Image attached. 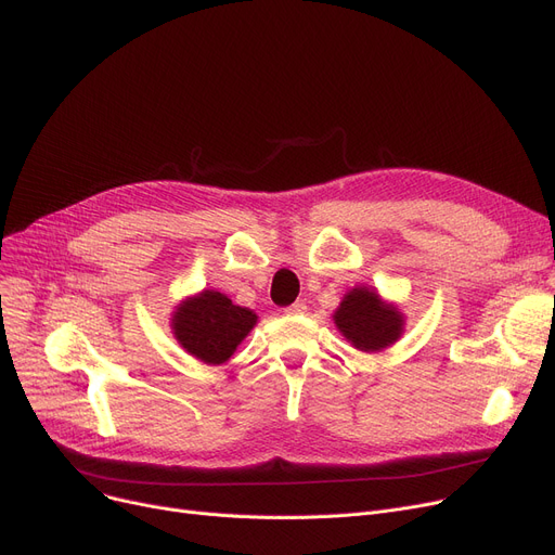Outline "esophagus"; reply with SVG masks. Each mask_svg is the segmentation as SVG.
<instances>
[{
    "label": "esophagus",
    "instance_id": "1",
    "mask_svg": "<svg viewBox=\"0 0 555 555\" xmlns=\"http://www.w3.org/2000/svg\"><path fill=\"white\" fill-rule=\"evenodd\" d=\"M285 312H287V315H304V312H306V304H304V301H295L293 306L285 308Z\"/></svg>",
    "mask_w": 555,
    "mask_h": 555
}]
</instances>
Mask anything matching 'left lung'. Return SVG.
Returning a JSON list of instances; mask_svg holds the SVG:
<instances>
[{"label": "left lung", "instance_id": "left-lung-1", "mask_svg": "<svg viewBox=\"0 0 555 555\" xmlns=\"http://www.w3.org/2000/svg\"><path fill=\"white\" fill-rule=\"evenodd\" d=\"M333 322L360 351H383L403 333V315L395 304H385L376 291L358 285L333 312Z\"/></svg>", "mask_w": 555, "mask_h": 555}]
</instances>
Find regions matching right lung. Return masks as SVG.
Instances as JSON below:
<instances>
[{
    "label": "right lung",
    "mask_w": 555,
    "mask_h": 555,
    "mask_svg": "<svg viewBox=\"0 0 555 555\" xmlns=\"http://www.w3.org/2000/svg\"><path fill=\"white\" fill-rule=\"evenodd\" d=\"M256 322L254 310L235 306L218 291H204L177 306L172 331L190 356L206 365H222Z\"/></svg>",
    "instance_id": "right-lung-1"
}]
</instances>
